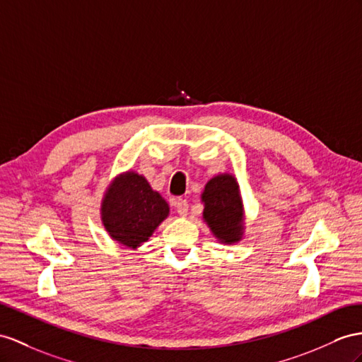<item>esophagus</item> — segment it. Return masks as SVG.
<instances>
[{
    "label": "esophagus",
    "mask_w": 362,
    "mask_h": 362,
    "mask_svg": "<svg viewBox=\"0 0 362 362\" xmlns=\"http://www.w3.org/2000/svg\"><path fill=\"white\" fill-rule=\"evenodd\" d=\"M173 206L177 209L180 216H187L188 214V202L185 199H174L173 200Z\"/></svg>",
    "instance_id": "1"
}]
</instances>
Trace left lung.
<instances>
[{"instance_id": "obj_1", "label": "left lung", "mask_w": 362, "mask_h": 362, "mask_svg": "<svg viewBox=\"0 0 362 362\" xmlns=\"http://www.w3.org/2000/svg\"><path fill=\"white\" fill-rule=\"evenodd\" d=\"M205 203L203 220L218 242L233 245L243 237V202L234 175L218 174L212 177L202 194Z\"/></svg>"}]
</instances>
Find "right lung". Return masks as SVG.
Instances as JSON below:
<instances>
[{"mask_svg":"<svg viewBox=\"0 0 362 362\" xmlns=\"http://www.w3.org/2000/svg\"><path fill=\"white\" fill-rule=\"evenodd\" d=\"M168 214V203L134 171L117 175L100 205L102 225L110 237L133 249L145 243Z\"/></svg>","mask_w":362,"mask_h":362,"instance_id":"obj_1","label":"right lung"}]
</instances>
